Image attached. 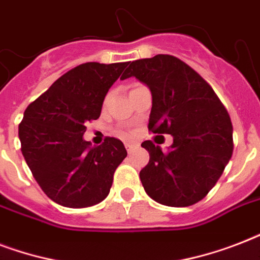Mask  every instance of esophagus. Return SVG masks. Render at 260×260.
Wrapping results in <instances>:
<instances>
[{
    "label": "esophagus",
    "instance_id": "obj_1",
    "mask_svg": "<svg viewBox=\"0 0 260 260\" xmlns=\"http://www.w3.org/2000/svg\"><path fill=\"white\" fill-rule=\"evenodd\" d=\"M125 148H126V151H128V152H131V151L134 150V148H136V144H134V143H126Z\"/></svg>",
    "mask_w": 260,
    "mask_h": 260
}]
</instances>
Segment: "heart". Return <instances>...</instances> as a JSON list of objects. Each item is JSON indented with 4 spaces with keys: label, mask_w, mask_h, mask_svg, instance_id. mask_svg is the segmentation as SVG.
I'll return each mask as SVG.
<instances>
[{
    "label": "heart",
    "mask_w": 260,
    "mask_h": 260,
    "mask_svg": "<svg viewBox=\"0 0 260 260\" xmlns=\"http://www.w3.org/2000/svg\"><path fill=\"white\" fill-rule=\"evenodd\" d=\"M117 135L118 136H121V138H128V136H129V134H128V132H125V131H118Z\"/></svg>",
    "instance_id": "heart-1"
}]
</instances>
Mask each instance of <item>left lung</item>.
<instances>
[{
  "mask_svg": "<svg viewBox=\"0 0 260 260\" xmlns=\"http://www.w3.org/2000/svg\"><path fill=\"white\" fill-rule=\"evenodd\" d=\"M131 77L152 95L148 129L173 136L167 151L151 140L142 143L150 152V162L140 171L146 193L175 208L201 201L232 156L230 114L205 79L175 56L135 60L121 79Z\"/></svg>",
  "mask_w": 260,
  "mask_h": 260,
  "instance_id": "left-lung-1",
  "label": "left lung"
}]
</instances>
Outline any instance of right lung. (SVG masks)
I'll list each match as a JSON object with an SVG mask.
<instances>
[{"instance_id": "right-lung-1", "label": "right lung", "mask_w": 260, "mask_h": 260, "mask_svg": "<svg viewBox=\"0 0 260 260\" xmlns=\"http://www.w3.org/2000/svg\"><path fill=\"white\" fill-rule=\"evenodd\" d=\"M126 66L128 62L79 64L24 112L18 125L21 152L39 186L59 205L87 208L109 194L125 147L114 138L91 146L83 134L85 124L100 117L106 93Z\"/></svg>"}]
</instances>
